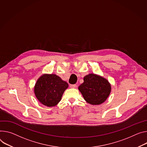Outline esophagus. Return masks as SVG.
Segmentation results:
<instances>
[{"instance_id":"obj_1","label":"esophagus","mask_w":147,"mask_h":147,"mask_svg":"<svg viewBox=\"0 0 147 147\" xmlns=\"http://www.w3.org/2000/svg\"><path fill=\"white\" fill-rule=\"evenodd\" d=\"M70 87L71 88H76V84H70Z\"/></svg>"}]
</instances>
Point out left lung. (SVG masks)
<instances>
[{
  "mask_svg": "<svg viewBox=\"0 0 147 147\" xmlns=\"http://www.w3.org/2000/svg\"><path fill=\"white\" fill-rule=\"evenodd\" d=\"M84 82L78 87L85 101L91 105H100L110 94L111 86L105 78L94 73L84 76Z\"/></svg>",
  "mask_w": 147,
  "mask_h": 147,
  "instance_id": "1",
  "label": "left lung"
}]
</instances>
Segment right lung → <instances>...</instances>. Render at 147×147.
I'll list each match as a JSON object with an SVG mask.
<instances>
[{
	"instance_id": "obj_1",
	"label": "right lung",
	"mask_w": 147,
	"mask_h": 147,
	"mask_svg": "<svg viewBox=\"0 0 147 147\" xmlns=\"http://www.w3.org/2000/svg\"><path fill=\"white\" fill-rule=\"evenodd\" d=\"M68 87V83L56 74H43L37 79L34 92L40 102L51 107L58 104Z\"/></svg>"
}]
</instances>
